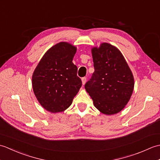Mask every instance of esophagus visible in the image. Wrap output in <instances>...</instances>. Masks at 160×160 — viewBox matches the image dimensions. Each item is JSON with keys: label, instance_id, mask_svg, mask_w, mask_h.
I'll return each instance as SVG.
<instances>
[{"label": "esophagus", "instance_id": "1", "mask_svg": "<svg viewBox=\"0 0 160 160\" xmlns=\"http://www.w3.org/2000/svg\"><path fill=\"white\" fill-rule=\"evenodd\" d=\"M86 81H87V78H86V77L82 78V84H83V85H84V84L86 83Z\"/></svg>", "mask_w": 160, "mask_h": 160}]
</instances>
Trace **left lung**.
I'll return each mask as SVG.
<instances>
[{"mask_svg": "<svg viewBox=\"0 0 160 160\" xmlns=\"http://www.w3.org/2000/svg\"><path fill=\"white\" fill-rule=\"evenodd\" d=\"M94 72L84 87L94 106L106 115L124 108L133 91L134 78L124 56L116 47L101 44L91 50Z\"/></svg>", "mask_w": 160, "mask_h": 160, "instance_id": "left-lung-1", "label": "left lung"}]
</instances>
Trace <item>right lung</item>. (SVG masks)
Here are the masks:
<instances>
[{
	"label": "right lung",
	"mask_w": 160,
	"mask_h": 160,
	"mask_svg": "<svg viewBox=\"0 0 160 160\" xmlns=\"http://www.w3.org/2000/svg\"><path fill=\"white\" fill-rule=\"evenodd\" d=\"M76 47L60 42L50 48L40 60L32 76L35 96L42 107L52 113L69 107L82 87L72 62Z\"/></svg>",
	"instance_id": "add662e5"
}]
</instances>
